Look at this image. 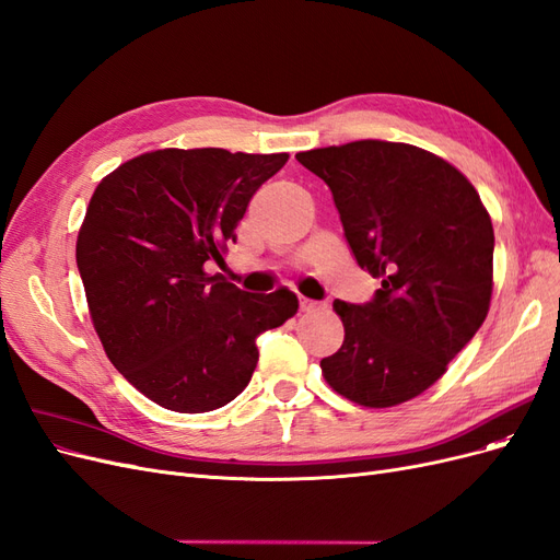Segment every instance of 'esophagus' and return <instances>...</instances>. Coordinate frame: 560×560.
I'll use <instances>...</instances> for the list:
<instances>
[{"instance_id":"obj_1","label":"esophagus","mask_w":560,"mask_h":560,"mask_svg":"<svg viewBox=\"0 0 560 560\" xmlns=\"http://www.w3.org/2000/svg\"><path fill=\"white\" fill-rule=\"evenodd\" d=\"M320 302H314V300H310V298H300V312H316V310H320Z\"/></svg>"}]
</instances>
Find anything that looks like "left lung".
Returning a JSON list of instances; mask_svg holds the SVG:
<instances>
[{
  "mask_svg": "<svg viewBox=\"0 0 560 560\" xmlns=\"http://www.w3.org/2000/svg\"><path fill=\"white\" fill-rule=\"evenodd\" d=\"M295 158L328 184L355 262L382 279L368 304L335 300L345 341L320 360L323 378L370 409L417 398L489 314V211L463 172L411 143L363 139Z\"/></svg>",
  "mask_w": 560,
  "mask_h": 560,
  "instance_id": "1",
  "label": "left lung"
}]
</instances>
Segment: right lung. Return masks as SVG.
Instances as JSON below:
<instances>
[{"label": "right lung", "mask_w": 560, "mask_h": 560, "mask_svg": "<svg viewBox=\"0 0 560 560\" xmlns=\"http://www.w3.org/2000/svg\"><path fill=\"white\" fill-rule=\"evenodd\" d=\"M285 162L288 153L160 149L122 162L90 197L77 240L90 320L114 368L155 405H228L256 370V337L298 314L288 288L248 295L207 272Z\"/></svg>", "instance_id": "obj_1"}]
</instances>
